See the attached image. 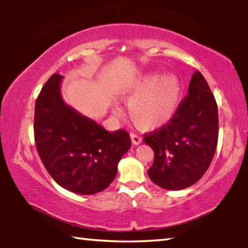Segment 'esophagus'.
I'll use <instances>...</instances> for the list:
<instances>
[{"label": "esophagus", "mask_w": 248, "mask_h": 248, "mask_svg": "<svg viewBox=\"0 0 248 248\" xmlns=\"http://www.w3.org/2000/svg\"><path fill=\"white\" fill-rule=\"evenodd\" d=\"M130 138H131V141L134 145L140 144L142 142V138L138 136V134H136V133H130Z\"/></svg>", "instance_id": "34e87169"}]
</instances>
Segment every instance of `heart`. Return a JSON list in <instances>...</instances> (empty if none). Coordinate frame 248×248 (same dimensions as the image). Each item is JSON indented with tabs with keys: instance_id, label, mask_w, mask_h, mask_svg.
Segmentation results:
<instances>
[{
	"instance_id": "1",
	"label": "heart",
	"mask_w": 248,
	"mask_h": 248,
	"mask_svg": "<svg viewBox=\"0 0 248 248\" xmlns=\"http://www.w3.org/2000/svg\"><path fill=\"white\" fill-rule=\"evenodd\" d=\"M180 85L174 75L149 73L140 78L127 93L129 115L141 130H153L170 123L177 111ZM120 114L118 107L114 108Z\"/></svg>"
}]
</instances>
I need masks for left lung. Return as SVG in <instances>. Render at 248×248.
Here are the masks:
<instances>
[{"mask_svg": "<svg viewBox=\"0 0 248 248\" xmlns=\"http://www.w3.org/2000/svg\"><path fill=\"white\" fill-rule=\"evenodd\" d=\"M219 118L215 96L199 71L190 79L188 95L170 123L144 134L154 151L151 180L169 190H180L202 177L215 156Z\"/></svg>", "mask_w": 248, "mask_h": 248, "instance_id": "1", "label": "left lung"}]
</instances>
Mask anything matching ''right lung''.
Here are the masks:
<instances>
[{
	"instance_id": "right-lung-1",
	"label": "right lung",
	"mask_w": 248,
	"mask_h": 248,
	"mask_svg": "<svg viewBox=\"0 0 248 248\" xmlns=\"http://www.w3.org/2000/svg\"><path fill=\"white\" fill-rule=\"evenodd\" d=\"M63 77H50L35 105L33 133L41 162L57 184L75 194L94 195L115 179L118 163L131 146L129 133L108 132L64 103Z\"/></svg>"
}]
</instances>
